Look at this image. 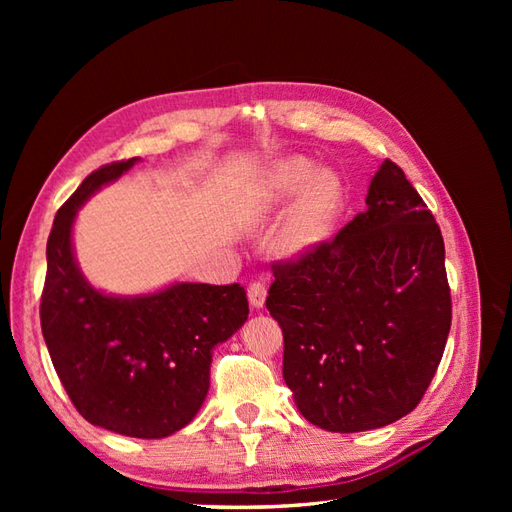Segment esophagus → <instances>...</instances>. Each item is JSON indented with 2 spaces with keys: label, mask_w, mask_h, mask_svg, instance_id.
<instances>
[{
  "label": "esophagus",
  "mask_w": 512,
  "mask_h": 512,
  "mask_svg": "<svg viewBox=\"0 0 512 512\" xmlns=\"http://www.w3.org/2000/svg\"><path fill=\"white\" fill-rule=\"evenodd\" d=\"M247 299H250V303L260 309L262 305H265V299H267V288L262 282H252L250 288H247Z\"/></svg>",
  "instance_id": "esophagus-1"
}]
</instances>
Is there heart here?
<instances>
[{"mask_svg": "<svg viewBox=\"0 0 512 512\" xmlns=\"http://www.w3.org/2000/svg\"><path fill=\"white\" fill-rule=\"evenodd\" d=\"M344 183L333 170H320L305 156H288L273 162L260 181L258 207L273 209L294 203L275 235V252L297 258L314 252L331 237L344 209Z\"/></svg>", "mask_w": 512, "mask_h": 512, "instance_id": "1", "label": "heart"}]
</instances>
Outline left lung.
Masks as SVG:
<instances>
[{"label": "left lung", "instance_id": "1", "mask_svg": "<svg viewBox=\"0 0 512 512\" xmlns=\"http://www.w3.org/2000/svg\"><path fill=\"white\" fill-rule=\"evenodd\" d=\"M365 205L314 252L275 262L267 297L294 404L335 433L412 412L451 331L442 232L395 162H382Z\"/></svg>", "mask_w": 512, "mask_h": 512}]
</instances>
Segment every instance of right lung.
<instances>
[{
    "mask_svg": "<svg viewBox=\"0 0 512 512\" xmlns=\"http://www.w3.org/2000/svg\"><path fill=\"white\" fill-rule=\"evenodd\" d=\"M138 160L94 170L57 211L46 241L40 324L57 376L85 421L158 440L203 406L213 348L243 327L250 307L239 284L177 282L115 297L85 280L72 247L76 211Z\"/></svg>",
    "mask_w": 512,
    "mask_h": 512,
    "instance_id": "1",
    "label": "right lung"
}]
</instances>
